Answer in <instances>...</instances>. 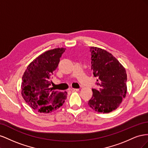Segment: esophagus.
Returning a JSON list of instances; mask_svg holds the SVG:
<instances>
[{
  "mask_svg": "<svg viewBox=\"0 0 148 148\" xmlns=\"http://www.w3.org/2000/svg\"><path fill=\"white\" fill-rule=\"evenodd\" d=\"M71 91L72 92H76V91H78L79 89H77V88H71Z\"/></svg>",
  "mask_w": 148,
  "mask_h": 148,
  "instance_id": "esophagus-1",
  "label": "esophagus"
}]
</instances>
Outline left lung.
<instances>
[{
	"label": "left lung",
	"mask_w": 148,
	"mask_h": 148,
	"mask_svg": "<svg viewBox=\"0 0 148 148\" xmlns=\"http://www.w3.org/2000/svg\"><path fill=\"white\" fill-rule=\"evenodd\" d=\"M91 70L99 89H92L89 107L98 112L109 113L120 106L127 94V73L124 67L111 53L90 47Z\"/></svg>",
	"instance_id": "1"
}]
</instances>
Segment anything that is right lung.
<instances>
[{
	"instance_id": "add662e5",
	"label": "right lung",
	"mask_w": 148,
	"mask_h": 148,
	"mask_svg": "<svg viewBox=\"0 0 148 148\" xmlns=\"http://www.w3.org/2000/svg\"><path fill=\"white\" fill-rule=\"evenodd\" d=\"M65 49L57 48L44 52L28 66L22 77V96L31 108L39 112L54 111L66 99V92L53 91L50 88L53 71Z\"/></svg>"
}]
</instances>
